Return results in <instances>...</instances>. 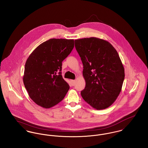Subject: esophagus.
I'll return each mask as SVG.
<instances>
[{
  "label": "esophagus",
  "mask_w": 148,
  "mask_h": 148,
  "mask_svg": "<svg viewBox=\"0 0 148 148\" xmlns=\"http://www.w3.org/2000/svg\"><path fill=\"white\" fill-rule=\"evenodd\" d=\"M70 82H71L72 86H74L75 84V80H71Z\"/></svg>",
  "instance_id": "obj_1"
}]
</instances>
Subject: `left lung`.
<instances>
[{
    "label": "left lung",
    "mask_w": 148,
    "mask_h": 148,
    "mask_svg": "<svg viewBox=\"0 0 148 148\" xmlns=\"http://www.w3.org/2000/svg\"><path fill=\"white\" fill-rule=\"evenodd\" d=\"M75 47L86 82L82 97L95 109L108 108L119 96L125 76L117 51L109 42L95 37L76 39Z\"/></svg>",
    "instance_id": "left-lung-1"
}]
</instances>
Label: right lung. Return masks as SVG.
Segmentation results:
<instances>
[{
    "mask_svg": "<svg viewBox=\"0 0 148 148\" xmlns=\"http://www.w3.org/2000/svg\"><path fill=\"white\" fill-rule=\"evenodd\" d=\"M74 47V39H50L27 58L23 82L29 97L39 106L51 108L65 97L69 85L61 75L62 62Z\"/></svg>",
    "mask_w": 148,
    "mask_h": 148,
    "instance_id": "right-lung-1",
    "label": "right lung"
}]
</instances>
